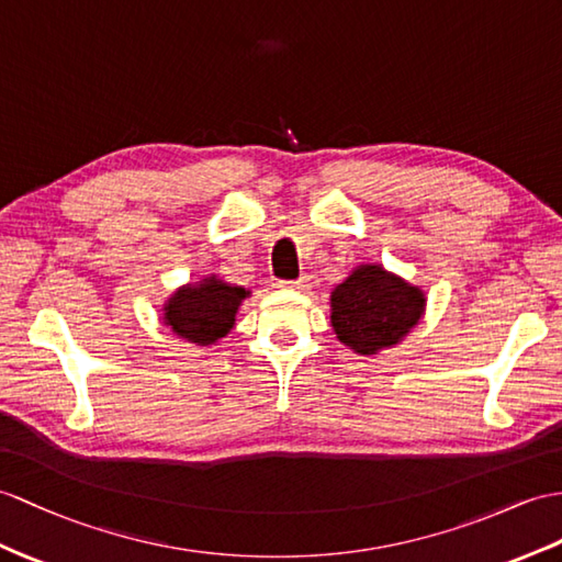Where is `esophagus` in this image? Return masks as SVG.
<instances>
[{
  "mask_svg": "<svg viewBox=\"0 0 562 562\" xmlns=\"http://www.w3.org/2000/svg\"><path fill=\"white\" fill-rule=\"evenodd\" d=\"M279 285H281V289H289V291H303V289H305V279H297V281H281Z\"/></svg>",
  "mask_w": 562,
  "mask_h": 562,
  "instance_id": "esophagus-1",
  "label": "esophagus"
}]
</instances>
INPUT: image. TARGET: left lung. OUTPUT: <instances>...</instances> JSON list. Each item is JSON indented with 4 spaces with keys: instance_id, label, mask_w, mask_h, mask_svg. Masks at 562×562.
Wrapping results in <instances>:
<instances>
[{
    "instance_id": "8db88e82",
    "label": "left lung",
    "mask_w": 562,
    "mask_h": 562,
    "mask_svg": "<svg viewBox=\"0 0 562 562\" xmlns=\"http://www.w3.org/2000/svg\"><path fill=\"white\" fill-rule=\"evenodd\" d=\"M331 324L340 344L360 355L395 346L413 328L424 310L415 285L376 265L355 269L331 295Z\"/></svg>"
}]
</instances>
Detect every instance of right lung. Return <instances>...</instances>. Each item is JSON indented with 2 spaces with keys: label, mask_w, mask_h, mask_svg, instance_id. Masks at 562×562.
Masks as SVG:
<instances>
[{
  "label": "right lung",
  "mask_w": 562,
  "mask_h": 562,
  "mask_svg": "<svg viewBox=\"0 0 562 562\" xmlns=\"http://www.w3.org/2000/svg\"><path fill=\"white\" fill-rule=\"evenodd\" d=\"M248 291L222 281H204L198 289L178 291L167 305V322L178 336L210 346L234 326L236 310Z\"/></svg>",
  "instance_id": "add662e5"
}]
</instances>
